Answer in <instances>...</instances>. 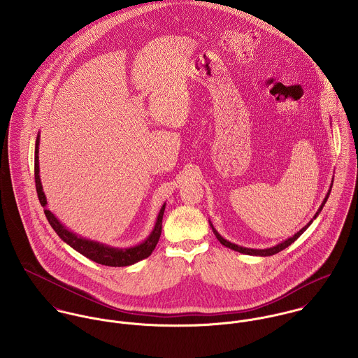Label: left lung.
I'll use <instances>...</instances> for the list:
<instances>
[{"label": "left lung", "instance_id": "8db88e82", "mask_svg": "<svg viewBox=\"0 0 358 358\" xmlns=\"http://www.w3.org/2000/svg\"><path fill=\"white\" fill-rule=\"evenodd\" d=\"M332 185H334V179H332V183H331V186H329V190H328V193H327V196H325V199L322 200V203L320 205V208H318V210L315 212V215L313 216V219L307 223L305 227H302L298 233H295L292 237H289V238H287V240H284L282 243H280V244H277V245H274V247H270V248H264V250H254V248H245V247H241V245H237V244H233V243H230V241H227L226 238H223L217 231H216V229L213 227V224H212V222L209 220V226L212 227V231H213V234L216 236V238L219 240V243L222 244V245H224V247H227V248H230V250H233V251H237V252H240V254H245V255H252V256H271L275 255V254H278V252H281L282 250H285L287 247H289L292 243H295L305 231H306L307 227L313 223V220L320 215V212H321V209L324 208V205L327 203V200H328V197H329V193H331V190H332Z\"/></svg>", "mask_w": 358, "mask_h": 358}]
</instances>
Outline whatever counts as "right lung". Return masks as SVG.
<instances>
[{
  "label": "right lung",
  "instance_id": "add662e5",
  "mask_svg": "<svg viewBox=\"0 0 358 358\" xmlns=\"http://www.w3.org/2000/svg\"><path fill=\"white\" fill-rule=\"evenodd\" d=\"M38 146H40V134L37 135L36 141V152H34V178H36V189L38 194V200L41 205L44 206V213L52 226V229L56 231V234L73 250L80 252L81 255L87 256L88 259L104 264V266H111V267H122V266H131L136 262H141L146 257L152 255V252L159 240L161 236V229H162V216L165 210V204L161 206L157 220L154 224L152 233L148 236V238L138 245L134 247H127V248H117V247H110L107 244H103L95 240L84 238L71 230H69L56 216L47 208V197L43 190V183L40 178V162H38Z\"/></svg>",
  "mask_w": 358,
  "mask_h": 358
}]
</instances>
